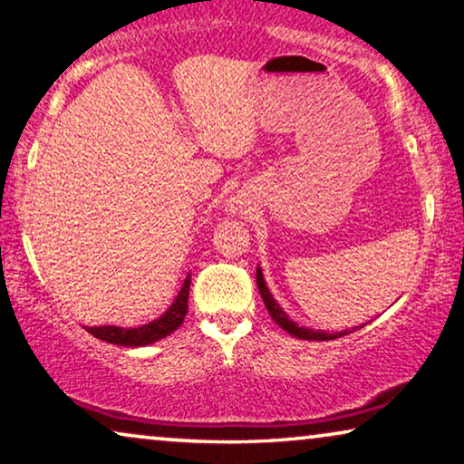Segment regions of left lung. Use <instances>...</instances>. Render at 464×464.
<instances>
[{
  "mask_svg": "<svg viewBox=\"0 0 464 464\" xmlns=\"http://www.w3.org/2000/svg\"><path fill=\"white\" fill-rule=\"evenodd\" d=\"M256 285H258L260 296H263V300H265L266 311H269V315L273 317V322H276L277 325H282V328L288 332V334L296 336V338H303V341H334V338H341L344 334H349V330L332 332V334H330V332L303 328V325H298V324L292 322V319L285 315V311L282 309V306L276 303V298L271 296V292H269V288H266V284H265V277H263V271H260V266H256Z\"/></svg>",
  "mask_w": 464,
  "mask_h": 464,
  "instance_id": "left-lung-1",
  "label": "left lung"
}]
</instances>
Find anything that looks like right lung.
<instances>
[{"label":"right lung","instance_id":"obj_1","mask_svg":"<svg viewBox=\"0 0 464 464\" xmlns=\"http://www.w3.org/2000/svg\"><path fill=\"white\" fill-rule=\"evenodd\" d=\"M188 288H191V276L185 279L179 296L164 315L153 319L145 325H139V328H120V325H99V328H86L90 334L101 338L104 343L120 344V347H145V344H151L155 341H161L168 334L179 328V325L185 322L187 306H188Z\"/></svg>","mask_w":464,"mask_h":464}]
</instances>
